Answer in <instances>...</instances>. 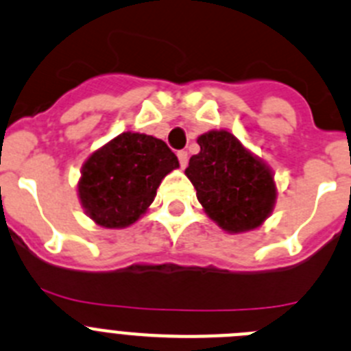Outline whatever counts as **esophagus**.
I'll return each mask as SVG.
<instances>
[{
	"label": "esophagus",
	"instance_id": "obj_1",
	"mask_svg": "<svg viewBox=\"0 0 351 351\" xmlns=\"http://www.w3.org/2000/svg\"><path fill=\"white\" fill-rule=\"evenodd\" d=\"M176 156H178L180 166H182V168H186V165H189V154H186L185 150H178Z\"/></svg>",
	"mask_w": 351,
	"mask_h": 351
}]
</instances>
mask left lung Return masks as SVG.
I'll return each mask as SVG.
<instances>
[{"label": "left lung", "instance_id": "8db88e82", "mask_svg": "<svg viewBox=\"0 0 351 351\" xmlns=\"http://www.w3.org/2000/svg\"><path fill=\"white\" fill-rule=\"evenodd\" d=\"M201 152L185 175L213 221L230 234L260 227L277 199L274 175L228 131H208L197 138Z\"/></svg>", "mask_w": 351, "mask_h": 351}]
</instances>
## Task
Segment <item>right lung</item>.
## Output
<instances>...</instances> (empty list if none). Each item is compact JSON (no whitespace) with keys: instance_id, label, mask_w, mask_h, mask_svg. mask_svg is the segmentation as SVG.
Here are the masks:
<instances>
[{"instance_id":"right-lung-1","label":"right lung","mask_w":351,"mask_h":351,"mask_svg":"<svg viewBox=\"0 0 351 351\" xmlns=\"http://www.w3.org/2000/svg\"><path fill=\"white\" fill-rule=\"evenodd\" d=\"M178 166V157L162 140L121 133L83 165L81 204L100 227H130L152 204L162 178Z\"/></svg>"}]
</instances>
